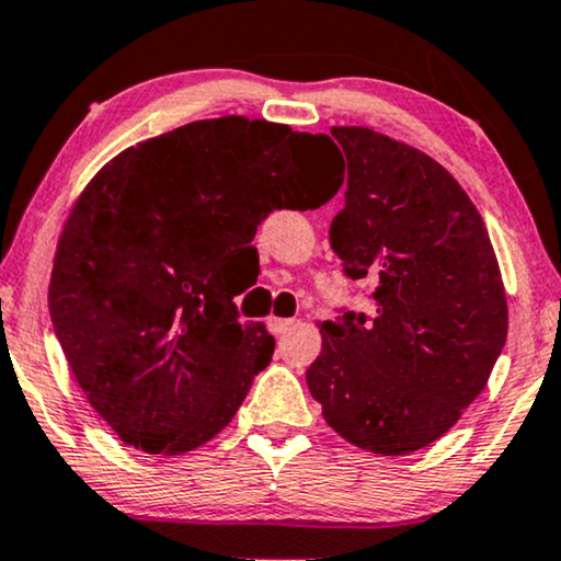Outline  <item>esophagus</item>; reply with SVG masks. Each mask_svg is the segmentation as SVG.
<instances>
[{
	"instance_id": "34e87169",
	"label": "esophagus",
	"mask_w": 561,
	"mask_h": 561,
	"mask_svg": "<svg viewBox=\"0 0 561 561\" xmlns=\"http://www.w3.org/2000/svg\"><path fill=\"white\" fill-rule=\"evenodd\" d=\"M266 325H270V330H272L274 335H284L291 325H295V320H289V318H270V320H266Z\"/></svg>"
}]
</instances>
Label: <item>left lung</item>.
I'll use <instances>...</instances> for the list:
<instances>
[{"mask_svg":"<svg viewBox=\"0 0 561 561\" xmlns=\"http://www.w3.org/2000/svg\"><path fill=\"white\" fill-rule=\"evenodd\" d=\"M330 134L348 160L330 247L351 279L378 282L376 312L322 322L307 386L351 445L409 455L485 389L506 345V289L483 218L439 162L368 126Z\"/></svg>","mask_w":561,"mask_h":561,"instance_id":"obj_1","label":"left lung"}]
</instances>
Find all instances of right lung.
<instances>
[{
  "label": "right lung",
  "instance_id": "1",
  "mask_svg": "<svg viewBox=\"0 0 561 561\" xmlns=\"http://www.w3.org/2000/svg\"><path fill=\"white\" fill-rule=\"evenodd\" d=\"M325 134L247 116L178 126L101 168L62 226L50 318L89 404L126 445L183 455L213 439L270 366L228 274L272 210L325 205Z\"/></svg>",
  "mask_w": 561,
  "mask_h": 561
}]
</instances>
